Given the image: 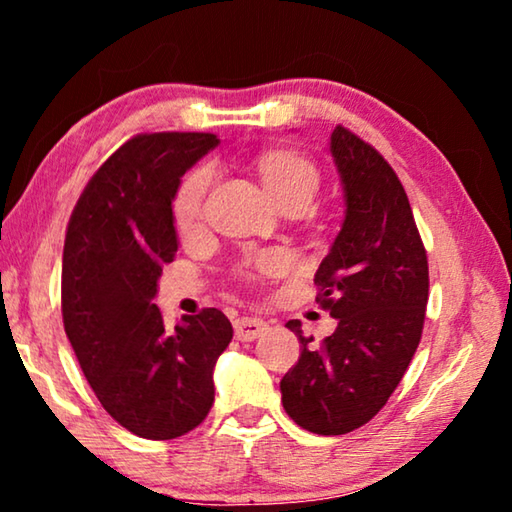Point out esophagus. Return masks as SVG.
Masks as SVG:
<instances>
[{
	"mask_svg": "<svg viewBox=\"0 0 512 512\" xmlns=\"http://www.w3.org/2000/svg\"><path fill=\"white\" fill-rule=\"evenodd\" d=\"M266 329H268V325L264 323L262 318L246 316V318L235 320V336H237V341H255V339H259V336L266 332Z\"/></svg>",
	"mask_w": 512,
	"mask_h": 512,
	"instance_id": "34e87169",
	"label": "esophagus"
}]
</instances>
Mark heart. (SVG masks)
I'll return each mask as SVG.
<instances>
[{
  "label": "heart",
  "mask_w": 512,
  "mask_h": 512,
  "mask_svg": "<svg viewBox=\"0 0 512 512\" xmlns=\"http://www.w3.org/2000/svg\"><path fill=\"white\" fill-rule=\"evenodd\" d=\"M257 176L262 180L266 194L277 207H305L316 196L320 185V171L307 155L293 149H273L266 151L255 162ZM210 185V169L198 167L180 183L176 196H173V223L180 232H192L201 223L203 198ZM287 266V257L282 253H264L253 259V273L257 275H277Z\"/></svg>",
  "instance_id": "obj_1"
}]
</instances>
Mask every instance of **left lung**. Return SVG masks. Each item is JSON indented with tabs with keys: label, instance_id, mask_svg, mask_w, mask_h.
<instances>
[{
	"label": "left lung",
	"instance_id": "left-lung-1",
	"mask_svg": "<svg viewBox=\"0 0 512 512\" xmlns=\"http://www.w3.org/2000/svg\"><path fill=\"white\" fill-rule=\"evenodd\" d=\"M345 219L314 282L339 320L314 345L300 320L287 327L300 359L280 381L282 404L302 429L341 436L379 413L418 350L429 298V264L400 178L370 144L336 126L329 142Z\"/></svg>",
	"mask_w": 512,
	"mask_h": 512
}]
</instances>
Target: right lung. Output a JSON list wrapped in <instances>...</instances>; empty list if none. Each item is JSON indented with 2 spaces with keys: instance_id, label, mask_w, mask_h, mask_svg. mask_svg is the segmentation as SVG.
<instances>
[{
  "instance_id": "add662e5",
  "label": "right lung",
  "mask_w": 512,
  "mask_h": 512,
  "mask_svg": "<svg viewBox=\"0 0 512 512\" xmlns=\"http://www.w3.org/2000/svg\"><path fill=\"white\" fill-rule=\"evenodd\" d=\"M214 146L212 133L133 137L94 173L67 225L65 334L103 409L140 438L185 436L207 418L216 359L232 341L219 309L169 332L153 305L178 250L173 196Z\"/></svg>"
}]
</instances>
